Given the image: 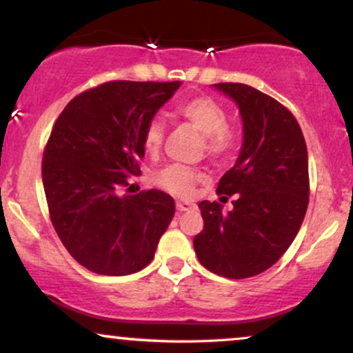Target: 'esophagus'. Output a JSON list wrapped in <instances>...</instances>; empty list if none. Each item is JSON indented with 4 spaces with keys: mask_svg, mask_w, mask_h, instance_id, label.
<instances>
[{
    "mask_svg": "<svg viewBox=\"0 0 353 353\" xmlns=\"http://www.w3.org/2000/svg\"><path fill=\"white\" fill-rule=\"evenodd\" d=\"M176 205H177V209H179V210H192V209L197 208V205L194 204V202H190V201H177Z\"/></svg>",
    "mask_w": 353,
    "mask_h": 353,
    "instance_id": "34e87169",
    "label": "esophagus"
}]
</instances>
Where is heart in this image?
<instances>
[{"instance_id":"1","label":"heart","mask_w":353,"mask_h":353,"mask_svg":"<svg viewBox=\"0 0 353 353\" xmlns=\"http://www.w3.org/2000/svg\"><path fill=\"white\" fill-rule=\"evenodd\" d=\"M177 114L205 137V149L210 156H224L236 144V132L228 128V111L208 96H197L177 108ZM165 124L161 117H152L144 129V148L148 152H157L163 145ZM202 177L201 171L188 165L172 164L156 174V182L177 196H189L196 182Z\"/></svg>"}]
</instances>
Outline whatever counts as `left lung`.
<instances>
[{
  "mask_svg": "<svg viewBox=\"0 0 353 353\" xmlns=\"http://www.w3.org/2000/svg\"><path fill=\"white\" fill-rule=\"evenodd\" d=\"M212 88L241 112V152L217 185L219 194L236 201L229 212L219 202H201L204 229L194 237V250L210 272L254 277L282 257L305 217L307 145L295 117L274 98L241 83Z\"/></svg>",
  "mask_w": 353,
  "mask_h": 353,
  "instance_id": "obj_1",
  "label": "left lung"
}]
</instances>
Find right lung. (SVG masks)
Instances as JSON below:
<instances>
[{"label":"right lung","mask_w":353,"mask_h":353,"mask_svg":"<svg viewBox=\"0 0 353 353\" xmlns=\"http://www.w3.org/2000/svg\"><path fill=\"white\" fill-rule=\"evenodd\" d=\"M181 81H111L61 112L43 156V185L61 242L88 270L128 275L154 259L176 205L163 190L121 196L139 174L144 129Z\"/></svg>","instance_id":"right-lung-1"}]
</instances>
